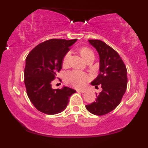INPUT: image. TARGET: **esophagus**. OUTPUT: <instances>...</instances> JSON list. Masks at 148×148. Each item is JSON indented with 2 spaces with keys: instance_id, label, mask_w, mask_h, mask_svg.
Segmentation results:
<instances>
[{
  "instance_id": "esophagus-1",
  "label": "esophagus",
  "mask_w": 148,
  "mask_h": 148,
  "mask_svg": "<svg viewBox=\"0 0 148 148\" xmlns=\"http://www.w3.org/2000/svg\"><path fill=\"white\" fill-rule=\"evenodd\" d=\"M77 92H81V93H85L86 92V91L85 90H77Z\"/></svg>"
}]
</instances>
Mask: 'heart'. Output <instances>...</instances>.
Here are the masks:
<instances>
[{
    "mask_svg": "<svg viewBox=\"0 0 148 148\" xmlns=\"http://www.w3.org/2000/svg\"><path fill=\"white\" fill-rule=\"evenodd\" d=\"M81 56L85 60H88L90 58H94V52L88 47H82L79 50ZM70 58V52H66L62 59V65L68 66ZM88 79V75L85 73L77 70H73L68 72L65 75V82L69 85L76 88H82L86 86Z\"/></svg>",
    "mask_w": 148,
    "mask_h": 148,
    "instance_id": "b5f03b06",
    "label": "heart"
}]
</instances>
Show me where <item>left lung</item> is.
Returning <instances> with one entry per match:
<instances>
[{
	"label": "left lung",
	"mask_w": 148,
	"mask_h": 148,
	"mask_svg": "<svg viewBox=\"0 0 148 148\" xmlns=\"http://www.w3.org/2000/svg\"><path fill=\"white\" fill-rule=\"evenodd\" d=\"M100 56V74L91 83L100 85L102 91L96 94V101L86 105L89 112L102 116L114 110L127 90V68L116 50L99 40H89Z\"/></svg>",
	"instance_id": "1"
}]
</instances>
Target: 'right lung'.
I'll use <instances>...</instances> for the list:
<instances>
[{"label":"right lung","mask_w":148,"mask_h":148,"mask_svg":"<svg viewBox=\"0 0 148 148\" xmlns=\"http://www.w3.org/2000/svg\"><path fill=\"white\" fill-rule=\"evenodd\" d=\"M77 39H50L36 46L26 58L24 83L36 108L46 114L63 111L76 91L68 87L52 89L51 82L62 69V59Z\"/></svg>","instance_id":"add662e5"}]
</instances>
